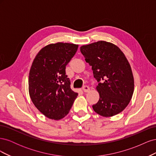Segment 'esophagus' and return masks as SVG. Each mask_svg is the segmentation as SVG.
<instances>
[{
    "instance_id": "obj_1",
    "label": "esophagus",
    "mask_w": 156,
    "mask_h": 156,
    "mask_svg": "<svg viewBox=\"0 0 156 156\" xmlns=\"http://www.w3.org/2000/svg\"><path fill=\"white\" fill-rule=\"evenodd\" d=\"M83 90L84 92H88L90 91V88L88 86H84L83 87Z\"/></svg>"
}]
</instances>
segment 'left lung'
<instances>
[{"instance_id": "1", "label": "left lung", "mask_w": 156, "mask_h": 156, "mask_svg": "<svg viewBox=\"0 0 156 156\" xmlns=\"http://www.w3.org/2000/svg\"><path fill=\"white\" fill-rule=\"evenodd\" d=\"M80 51L99 83L96 90L100 100L92 105L94 111L104 117L121 112L129 104L134 91L133 73L123 52L105 41L83 45Z\"/></svg>"}]
</instances>
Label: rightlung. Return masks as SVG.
<instances>
[{
  "label": "right lung",
  "instance_id": "right-lung-1",
  "mask_svg": "<svg viewBox=\"0 0 156 156\" xmlns=\"http://www.w3.org/2000/svg\"><path fill=\"white\" fill-rule=\"evenodd\" d=\"M78 45L58 42L46 45L37 54L29 76V91L35 107L50 119L66 116L78 94L70 88L66 66Z\"/></svg>",
  "mask_w": 156,
  "mask_h": 156
}]
</instances>
